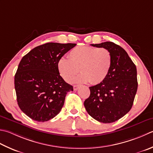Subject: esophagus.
Segmentation results:
<instances>
[{"label": "esophagus", "mask_w": 153, "mask_h": 153, "mask_svg": "<svg viewBox=\"0 0 153 153\" xmlns=\"http://www.w3.org/2000/svg\"><path fill=\"white\" fill-rule=\"evenodd\" d=\"M79 85H74V90H75V91L77 90V89H79Z\"/></svg>", "instance_id": "34e87169"}]
</instances>
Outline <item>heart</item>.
<instances>
[{
    "instance_id": "1",
    "label": "heart",
    "mask_w": 153,
    "mask_h": 153,
    "mask_svg": "<svg viewBox=\"0 0 153 153\" xmlns=\"http://www.w3.org/2000/svg\"><path fill=\"white\" fill-rule=\"evenodd\" d=\"M68 58H61L57 63V68L65 82H71L78 73L76 82H89L97 84L106 78L112 65V56L104 48L77 46L68 53Z\"/></svg>"
}]
</instances>
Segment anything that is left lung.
<instances>
[{
  "label": "left lung",
  "instance_id": "8db88e82",
  "mask_svg": "<svg viewBox=\"0 0 153 153\" xmlns=\"http://www.w3.org/2000/svg\"><path fill=\"white\" fill-rule=\"evenodd\" d=\"M108 50L112 65L103 82L89 87L90 95L84 101L88 114L95 120L110 123L131 110L137 91V68L123 48L111 42L91 44Z\"/></svg>",
  "mask_w": 153,
  "mask_h": 153
}]
</instances>
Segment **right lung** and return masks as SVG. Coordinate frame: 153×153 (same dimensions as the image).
I'll return each instance as SVG.
<instances>
[{
  "instance_id": "1",
  "label": "right lung",
  "mask_w": 153,
  "mask_h": 153,
  "mask_svg": "<svg viewBox=\"0 0 153 153\" xmlns=\"http://www.w3.org/2000/svg\"><path fill=\"white\" fill-rule=\"evenodd\" d=\"M76 44L48 42L34 48L23 57L14 76L18 105L38 122L54 117L64 106L67 93L73 91L59 75L57 63Z\"/></svg>"
}]
</instances>
